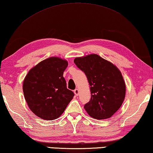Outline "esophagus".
<instances>
[{"label":"esophagus","instance_id":"obj_1","mask_svg":"<svg viewBox=\"0 0 153 153\" xmlns=\"http://www.w3.org/2000/svg\"><path fill=\"white\" fill-rule=\"evenodd\" d=\"M74 94H75V95H76V96L78 95V94H79V90H78V89H77V88H76V90H74Z\"/></svg>","mask_w":153,"mask_h":153}]
</instances>
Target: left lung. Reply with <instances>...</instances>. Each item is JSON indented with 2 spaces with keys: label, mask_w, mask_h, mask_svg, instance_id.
I'll use <instances>...</instances> for the list:
<instances>
[{
  "label": "left lung",
  "mask_w": 153,
  "mask_h": 153,
  "mask_svg": "<svg viewBox=\"0 0 153 153\" xmlns=\"http://www.w3.org/2000/svg\"><path fill=\"white\" fill-rule=\"evenodd\" d=\"M74 63L84 72L90 85L91 99L85 104L84 109L95 119L110 118L120 108L126 94L120 71L96 54L76 57Z\"/></svg>",
  "instance_id": "obj_1"
}]
</instances>
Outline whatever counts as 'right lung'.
Listing matches in <instances>:
<instances>
[{"mask_svg": "<svg viewBox=\"0 0 153 153\" xmlns=\"http://www.w3.org/2000/svg\"><path fill=\"white\" fill-rule=\"evenodd\" d=\"M68 65L65 59L49 57L30 69L25 77V98L30 110L41 119L58 118L74 98L63 76Z\"/></svg>", "mask_w": 153, "mask_h": 153, "instance_id": "add662e5", "label": "right lung"}]
</instances>
